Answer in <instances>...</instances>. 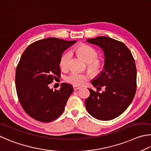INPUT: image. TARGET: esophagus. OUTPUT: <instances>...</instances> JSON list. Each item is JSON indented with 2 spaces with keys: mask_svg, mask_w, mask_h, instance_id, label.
<instances>
[{
  "mask_svg": "<svg viewBox=\"0 0 151 151\" xmlns=\"http://www.w3.org/2000/svg\"><path fill=\"white\" fill-rule=\"evenodd\" d=\"M73 89L74 90H79V89H81V88L80 87H79V86H73Z\"/></svg>",
  "mask_w": 151,
  "mask_h": 151,
  "instance_id": "obj_1",
  "label": "esophagus"
}]
</instances>
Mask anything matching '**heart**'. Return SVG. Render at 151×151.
Here are the masks:
<instances>
[{
  "instance_id": "obj_1",
  "label": "heart",
  "mask_w": 151,
  "mask_h": 151,
  "mask_svg": "<svg viewBox=\"0 0 151 151\" xmlns=\"http://www.w3.org/2000/svg\"><path fill=\"white\" fill-rule=\"evenodd\" d=\"M76 52L87 62V68L92 75L98 76L104 70V63L97 58L99 54L96 50L87 44H81L76 48ZM71 58V53L66 52L60 58V67L62 70H67ZM89 78V76L85 73L72 72L65 76V81L73 86H81Z\"/></svg>"
}]
</instances>
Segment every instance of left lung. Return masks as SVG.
Here are the masks:
<instances>
[{
	"mask_svg": "<svg viewBox=\"0 0 151 151\" xmlns=\"http://www.w3.org/2000/svg\"><path fill=\"white\" fill-rule=\"evenodd\" d=\"M104 50L105 70L91 81L97 90L88 89L90 96L85 101L88 112L97 119L111 120L127 109L135 95L137 68L134 58L125 44L106 36L87 40Z\"/></svg>",
	"mask_w": 151,
	"mask_h": 151,
	"instance_id": "obj_1",
	"label": "left lung"
}]
</instances>
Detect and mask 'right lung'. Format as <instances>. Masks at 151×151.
<instances>
[{
    "instance_id": "add662e5",
    "label": "right lung",
    "mask_w": 151,
    "mask_h": 151,
    "mask_svg": "<svg viewBox=\"0 0 151 151\" xmlns=\"http://www.w3.org/2000/svg\"><path fill=\"white\" fill-rule=\"evenodd\" d=\"M76 42L47 38L33 42L23 52L16 70V89L21 106L34 119L48 123L62 114L73 87L63 83L53 91L49 85L60 78V58Z\"/></svg>"
}]
</instances>
